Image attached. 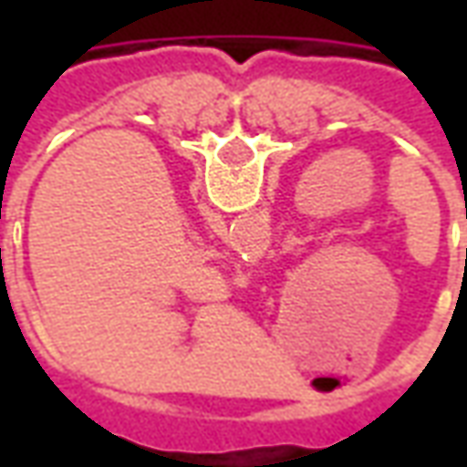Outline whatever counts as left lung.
<instances>
[{
	"label": "left lung",
	"instance_id": "obj_1",
	"mask_svg": "<svg viewBox=\"0 0 467 467\" xmlns=\"http://www.w3.org/2000/svg\"><path fill=\"white\" fill-rule=\"evenodd\" d=\"M465 217H467V213H465Z\"/></svg>",
	"mask_w": 467,
	"mask_h": 467
}]
</instances>
